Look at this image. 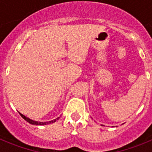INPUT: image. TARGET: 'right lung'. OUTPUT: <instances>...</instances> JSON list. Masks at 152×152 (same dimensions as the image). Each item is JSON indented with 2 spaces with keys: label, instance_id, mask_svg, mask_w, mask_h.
Returning <instances> with one entry per match:
<instances>
[{
  "label": "right lung",
  "instance_id": "right-lung-1",
  "mask_svg": "<svg viewBox=\"0 0 152 152\" xmlns=\"http://www.w3.org/2000/svg\"><path fill=\"white\" fill-rule=\"evenodd\" d=\"M20 116H22L23 118L25 120H26V122H28L29 123H30V124H33V125H46V124H49V123H55V122L56 121V120H58V119H59V117L57 118V119H54V120H52V121H49V122H45V123H42V122H36V121H34V120H32V119H29V118L26 117V116H24V115H23V114H21L20 113Z\"/></svg>",
  "mask_w": 152,
  "mask_h": 152
}]
</instances>
